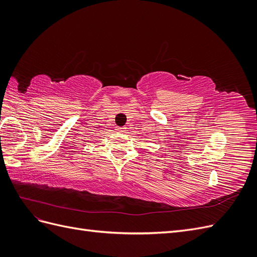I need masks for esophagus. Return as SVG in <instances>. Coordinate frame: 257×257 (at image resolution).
<instances>
[{"label": "esophagus", "instance_id": "34e87169", "mask_svg": "<svg viewBox=\"0 0 257 257\" xmlns=\"http://www.w3.org/2000/svg\"><path fill=\"white\" fill-rule=\"evenodd\" d=\"M116 130H118L119 132H124L126 130V127L125 126H116Z\"/></svg>", "mask_w": 257, "mask_h": 257}]
</instances>
